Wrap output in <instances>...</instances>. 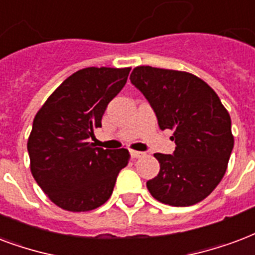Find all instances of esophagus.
I'll return each mask as SVG.
<instances>
[{
  "label": "esophagus",
  "mask_w": 255,
  "mask_h": 255,
  "mask_svg": "<svg viewBox=\"0 0 255 255\" xmlns=\"http://www.w3.org/2000/svg\"><path fill=\"white\" fill-rule=\"evenodd\" d=\"M141 156H144V152H140V151H133V149H131V158L132 159L141 158Z\"/></svg>",
  "instance_id": "obj_1"
}]
</instances>
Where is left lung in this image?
<instances>
[{
	"instance_id": "obj_1",
	"label": "left lung",
	"mask_w": 255,
	"mask_h": 255,
	"mask_svg": "<svg viewBox=\"0 0 255 255\" xmlns=\"http://www.w3.org/2000/svg\"><path fill=\"white\" fill-rule=\"evenodd\" d=\"M129 80L152 107L160 129H172V155L155 153L160 171L147 182L156 201L186 207L203 201L226 172L234 147L231 119L217 93L192 73L136 67Z\"/></svg>"
}]
</instances>
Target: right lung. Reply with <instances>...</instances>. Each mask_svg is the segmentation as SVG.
I'll return each instance as SVG.
<instances>
[{"mask_svg": "<svg viewBox=\"0 0 255 255\" xmlns=\"http://www.w3.org/2000/svg\"><path fill=\"white\" fill-rule=\"evenodd\" d=\"M131 68L89 67L54 91L33 120L28 139L30 171L54 205L73 213L104 205L128 149H103L88 139L102 127L108 103L123 89Z\"/></svg>", "mask_w": 255, "mask_h": 255, "instance_id": "right-lung-1", "label": "right lung"}]
</instances>
